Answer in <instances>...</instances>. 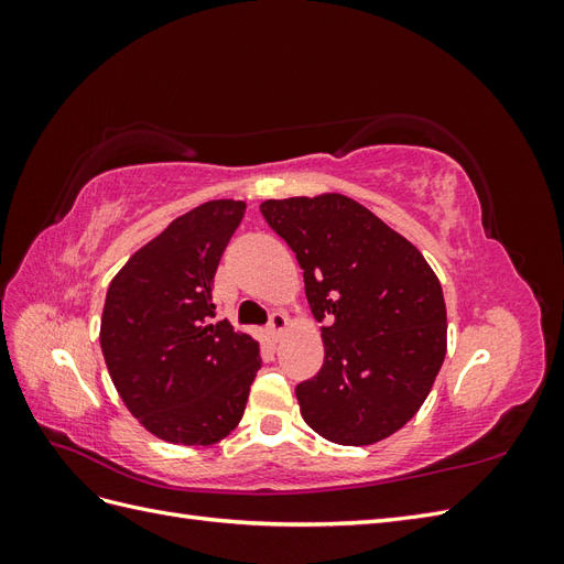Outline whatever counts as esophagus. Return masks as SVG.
<instances>
[{"label":"esophagus","mask_w":564,"mask_h":564,"mask_svg":"<svg viewBox=\"0 0 564 564\" xmlns=\"http://www.w3.org/2000/svg\"><path fill=\"white\" fill-rule=\"evenodd\" d=\"M286 327H289V319H286V315H282V313H272V315H270V322H268V334L272 336V340H280V338H282V334L286 332Z\"/></svg>","instance_id":"34e87169"}]
</instances>
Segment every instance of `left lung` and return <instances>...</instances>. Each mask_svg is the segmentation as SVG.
I'll return each mask as SVG.
<instances>
[{
  "mask_svg": "<svg viewBox=\"0 0 564 564\" xmlns=\"http://www.w3.org/2000/svg\"><path fill=\"white\" fill-rule=\"evenodd\" d=\"M324 322V365L296 386L301 416L336 445H373L412 419L447 352V308L423 253L346 195L265 199Z\"/></svg>",
  "mask_w": 564,
  "mask_h": 564,
  "instance_id": "left-lung-1",
  "label": "left lung"
}]
</instances>
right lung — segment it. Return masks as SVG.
<instances>
[{
  "mask_svg": "<svg viewBox=\"0 0 564 564\" xmlns=\"http://www.w3.org/2000/svg\"><path fill=\"white\" fill-rule=\"evenodd\" d=\"M247 204L204 202L135 251L108 286L100 348L129 412L185 447L240 423L261 369L259 340L214 322L212 286Z\"/></svg>",
  "mask_w": 564,
  "mask_h": 564,
  "instance_id": "obj_1",
  "label": "right lung"
}]
</instances>
